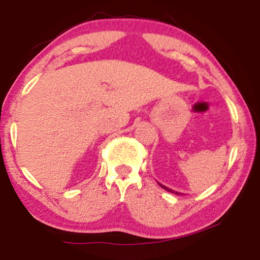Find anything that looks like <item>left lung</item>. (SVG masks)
<instances>
[{
	"label": "left lung",
	"mask_w": 260,
	"mask_h": 260,
	"mask_svg": "<svg viewBox=\"0 0 260 260\" xmlns=\"http://www.w3.org/2000/svg\"><path fill=\"white\" fill-rule=\"evenodd\" d=\"M160 184V183H159ZM161 187L164 188V189L165 190H168V192H171V193H175V194H181V193H178V192H175V190H172V189H170V188H168V187H165V186H162V184H160Z\"/></svg>",
	"instance_id": "8db88e82"
}]
</instances>
